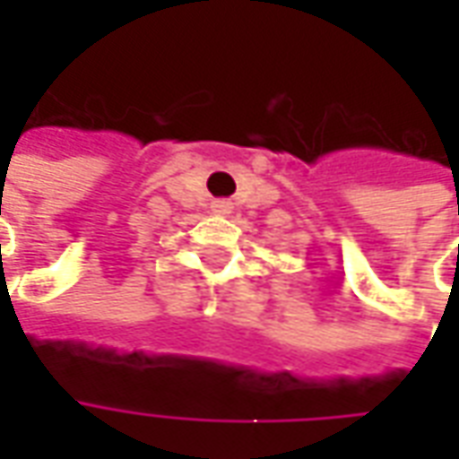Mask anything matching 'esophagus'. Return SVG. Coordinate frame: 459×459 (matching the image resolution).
Returning <instances> with one entry per match:
<instances>
[{
	"instance_id": "1",
	"label": "esophagus",
	"mask_w": 459,
	"mask_h": 459,
	"mask_svg": "<svg viewBox=\"0 0 459 459\" xmlns=\"http://www.w3.org/2000/svg\"><path fill=\"white\" fill-rule=\"evenodd\" d=\"M216 209H219V211H223V213H229L230 204H229V201H221V204H216Z\"/></svg>"
}]
</instances>
